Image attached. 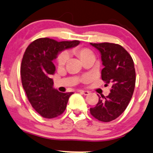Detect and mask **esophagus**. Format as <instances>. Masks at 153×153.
<instances>
[{"label": "esophagus", "instance_id": "34e87169", "mask_svg": "<svg viewBox=\"0 0 153 153\" xmlns=\"http://www.w3.org/2000/svg\"><path fill=\"white\" fill-rule=\"evenodd\" d=\"M79 92H80V93L82 94H84V95H88V94H89V91H88L79 90Z\"/></svg>", "mask_w": 153, "mask_h": 153}]
</instances>
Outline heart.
Listing matches in <instances>:
<instances>
[{
    "instance_id": "heart-1",
    "label": "heart",
    "mask_w": 153,
    "mask_h": 153,
    "mask_svg": "<svg viewBox=\"0 0 153 153\" xmlns=\"http://www.w3.org/2000/svg\"><path fill=\"white\" fill-rule=\"evenodd\" d=\"M73 53L76 54L77 56L82 60L84 61L86 59H88L90 56H94L93 52L91 50L88 49V48H77L73 50ZM68 61V55L65 53H62L59 55L57 56L56 58V62L59 67H62L66 64Z\"/></svg>"
}]
</instances>
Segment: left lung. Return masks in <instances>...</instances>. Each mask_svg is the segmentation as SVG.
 <instances>
[{"label":"left lung","instance_id":"1","mask_svg":"<svg viewBox=\"0 0 153 153\" xmlns=\"http://www.w3.org/2000/svg\"><path fill=\"white\" fill-rule=\"evenodd\" d=\"M90 44L101 54L104 66L101 71L102 79L105 85H111V93L107 97H100L90 112L98 120L110 122L125 111L132 97L136 79L134 62L127 51L117 44Z\"/></svg>","mask_w":153,"mask_h":153}]
</instances>
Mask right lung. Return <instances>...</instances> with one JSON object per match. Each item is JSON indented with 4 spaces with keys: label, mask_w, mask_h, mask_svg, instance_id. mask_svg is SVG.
Listing matches in <instances>:
<instances>
[{
    "label": "right lung",
    "mask_w": 153,
    "mask_h": 153,
    "mask_svg": "<svg viewBox=\"0 0 153 153\" xmlns=\"http://www.w3.org/2000/svg\"><path fill=\"white\" fill-rule=\"evenodd\" d=\"M79 41L57 42L41 38L26 49L21 66L22 82L33 108L43 117L54 118L65 110L73 92L62 93L53 88L51 75L56 67L53 60L62 51L74 48Z\"/></svg>",
    "instance_id": "obj_1"
}]
</instances>
